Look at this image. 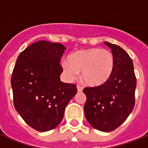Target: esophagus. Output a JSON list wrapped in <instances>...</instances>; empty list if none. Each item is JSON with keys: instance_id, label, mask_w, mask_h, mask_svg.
Returning <instances> with one entry per match:
<instances>
[{"instance_id": "34e87169", "label": "esophagus", "mask_w": 148, "mask_h": 148, "mask_svg": "<svg viewBox=\"0 0 148 148\" xmlns=\"http://www.w3.org/2000/svg\"><path fill=\"white\" fill-rule=\"evenodd\" d=\"M77 92H82L83 91V88L81 87V86H77Z\"/></svg>"}]
</instances>
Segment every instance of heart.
<instances>
[{
    "label": "heart",
    "mask_w": 148,
    "mask_h": 148,
    "mask_svg": "<svg viewBox=\"0 0 148 148\" xmlns=\"http://www.w3.org/2000/svg\"><path fill=\"white\" fill-rule=\"evenodd\" d=\"M62 68L71 80L81 71L84 83L90 87H97L106 83L112 75L114 59L110 51L97 47L77 51L63 61Z\"/></svg>",
    "instance_id": "obj_1"
}]
</instances>
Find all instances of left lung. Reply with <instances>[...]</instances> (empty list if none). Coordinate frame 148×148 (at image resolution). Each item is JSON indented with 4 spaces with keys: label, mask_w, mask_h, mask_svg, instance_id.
Wrapping results in <instances>:
<instances>
[{
    "label": "left lung",
    "mask_w": 148,
    "mask_h": 148,
    "mask_svg": "<svg viewBox=\"0 0 148 148\" xmlns=\"http://www.w3.org/2000/svg\"><path fill=\"white\" fill-rule=\"evenodd\" d=\"M112 52L114 68L106 83L86 88L84 114L88 123L98 131L109 132L117 128L131 114L134 107L136 82L134 64L123 48L103 42Z\"/></svg>",
    "instance_id": "8db88e82"
}]
</instances>
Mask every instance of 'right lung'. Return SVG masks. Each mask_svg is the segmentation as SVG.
<instances>
[{
  "mask_svg": "<svg viewBox=\"0 0 148 148\" xmlns=\"http://www.w3.org/2000/svg\"><path fill=\"white\" fill-rule=\"evenodd\" d=\"M65 50L60 43L39 40L22 51L15 64L11 77L14 108L36 131L55 128L76 95L75 84L60 79V58Z\"/></svg>",
  "mask_w": 148,
  "mask_h": 148,
  "instance_id": "right-lung-1",
  "label": "right lung"
}]
</instances>
